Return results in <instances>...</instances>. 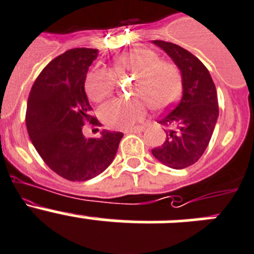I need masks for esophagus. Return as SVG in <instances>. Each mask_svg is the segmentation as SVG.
Masks as SVG:
<instances>
[{"label": "esophagus", "mask_w": 254, "mask_h": 254, "mask_svg": "<svg viewBox=\"0 0 254 254\" xmlns=\"http://www.w3.org/2000/svg\"><path fill=\"white\" fill-rule=\"evenodd\" d=\"M144 130V127H131V129H125L124 132L125 134H130V132H141Z\"/></svg>", "instance_id": "34e87169"}]
</instances>
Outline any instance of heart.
I'll list each match as a JSON object with an SVG mask.
<instances>
[{"label": "heart", "instance_id": "heart-1", "mask_svg": "<svg viewBox=\"0 0 254 254\" xmlns=\"http://www.w3.org/2000/svg\"><path fill=\"white\" fill-rule=\"evenodd\" d=\"M131 73L136 80L132 95L138 99H116L101 108L100 118L110 129H130L146 115L148 105L154 110H165L177 101L182 90L181 71L169 61L160 60L155 51L136 47L116 59L113 67H98L85 79V91L95 103L110 98L116 86L115 75Z\"/></svg>", "mask_w": 254, "mask_h": 254}]
</instances>
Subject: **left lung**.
Listing matches in <instances>:
<instances>
[{
    "label": "left lung",
    "instance_id": "1",
    "mask_svg": "<svg viewBox=\"0 0 254 254\" xmlns=\"http://www.w3.org/2000/svg\"><path fill=\"white\" fill-rule=\"evenodd\" d=\"M153 42L164 50L182 71L183 96L158 120L169 130H164V143L151 153L167 167L183 169L198 162L209 144L219 115L217 90L208 68L191 52L172 42Z\"/></svg>",
    "mask_w": 254,
    "mask_h": 254
}]
</instances>
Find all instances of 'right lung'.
<instances>
[{
  "label": "right lung",
  "mask_w": 254,
  "mask_h": 254,
  "mask_svg": "<svg viewBox=\"0 0 254 254\" xmlns=\"http://www.w3.org/2000/svg\"><path fill=\"white\" fill-rule=\"evenodd\" d=\"M96 49H71L50 61L35 80L27 100L26 127L47 167L71 182L103 173L114 160L123 132L104 130L85 138V124L100 127L91 115L85 79ZM99 130V129H96Z\"/></svg>",
  "instance_id": "right-lung-1"
}]
</instances>
